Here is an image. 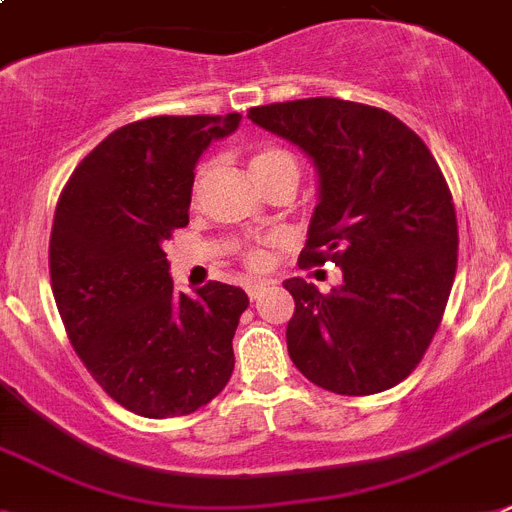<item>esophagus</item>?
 <instances>
[{
	"instance_id": "esophagus-1",
	"label": "esophagus",
	"mask_w": 512,
	"mask_h": 512,
	"mask_svg": "<svg viewBox=\"0 0 512 512\" xmlns=\"http://www.w3.org/2000/svg\"><path fill=\"white\" fill-rule=\"evenodd\" d=\"M266 290H269V282H248V285H246V293H248V298H251V301H259Z\"/></svg>"
}]
</instances>
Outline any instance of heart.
Here are the masks:
<instances>
[{
  "instance_id": "1",
  "label": "heart",
  "mask_w": 512,
  "mask_h": 512,
  "mask_svg": "<svg viewBox=\"0 0 512 512\" xmlns=\"http://www.w3.org/2000/svg\"><path fill=\"white\" fill-rule=\"evenodd\" d=\"M248 164H251L253 177L259 180L261 188L272 185L274 180H282V177L295 180V185H298V175H301L298 159H295L287 149H282V146L264 143V146L251 151ZM201 183H204V167L196 170V175H193V185H190V201H193V204L198 201ZM240 259H243V264H246L248 269H266V264H269V253H266V248L261 246V243H246V246L240 248Z\"/></svg>"
}]
</instances>
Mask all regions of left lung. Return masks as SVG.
Masks as SVG:
<instances>
[{
	"label": "left lung",
	"instance_id": "8db88e82",
	"mask_svg": "<svg viewBox=\"0 0 512 512\" xmlns=\"http://www.w3.org/2000/svg\"><path fill=\"white\" fill-rule=\"evenodd\" d=\"M248 117L319 170L322 201L298 264L342 269L329 293L285 282L295 369L337 395L390 390L432 345L458 269V219L437 159L395 114L358 101H280Z\"/></svg>",
	"mask_w": 512,
	"mask_h": 512
}]
</instances>
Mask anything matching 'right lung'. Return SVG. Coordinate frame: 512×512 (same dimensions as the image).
Returning <instances> with one entry per match:
<instances>
[{"label":"right lung","instance_id":"obj_1","mask_svg":"<svg viewBox=\"0 0 512 512\" xmlns=\"http://www.w3.org/2000/svg\"><path fill=\"white\" fill-rule=\"evenodd\" d=\"M227 117H149L109 133L59 193L49 274L75 353L114 403L146 418L188 416L235 369L232 337L248 295L170 280L164 243L188 225L198 156L238 128Z\"/></svg>","mask_w":512,"mask_h":512}]
</instances>
